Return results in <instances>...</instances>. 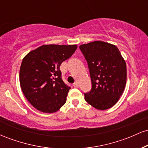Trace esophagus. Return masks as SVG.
<instances>
[{"label":"esophagus","mask_w":148,"mask_h":148,"mask_svg":"<svg viewBox=\"0 0 148 148\" xmlns=\"http://www.w3.org/2000/svg\"><path fill=\"white\" fill-rule=\"evenodd\" d=\"M73 86H74V88H79V84H78L77 82H76V83H74V84H73Z\"/></svg>","instance_id":"34e87169"}]
</instances>
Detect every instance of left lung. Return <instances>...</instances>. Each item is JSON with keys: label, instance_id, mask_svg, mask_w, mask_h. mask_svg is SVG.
<instances>
[{"label": "left lung", "instance_id": "left-lung-1", "mask_svg": "<svg viewBox=\"0 0 148 148\" xmlns=\"http://www.w3.org/2000/svg\"><path fill=\"white\" fill-rule=\"evenodd\" d=\"M80 50L88 62L92 89L85 100L99 110H106L118 102L127 81L126 62L116 46L102 41L81 45Z\"/></svg>", "mask_w": 148, "mask_h": 148}]
</instances>
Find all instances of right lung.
Instances as JSON below:
<instances>
[{
    "mask_svg": "<svg viewBox=\"0 0 148 148\" xmlns=\"http://www.w3.org/2000/svg\"><path fill=\"white\" fill-rule=\"evenodd\" d=\"M77 49L74 45H42L22 60L19 81L22 92L31 105L43 113H55L65 103L70 87L61 76V63Z\"/></svg>",
    "mask_w": 148,
    "mask_h": 148,
    "instance_id": "right-lung-1",
    "label": "right lung"
}]
</instances>
